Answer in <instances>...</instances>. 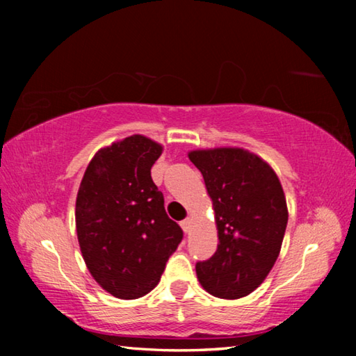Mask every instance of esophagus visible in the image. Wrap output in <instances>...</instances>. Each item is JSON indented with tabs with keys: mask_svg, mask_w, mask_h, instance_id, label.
<instances>
[{
	"mask_svg": "<svg viewBox=\"0 0 356 356\" xmlns=\"http://www.w3.org/2000/svg\"><path fill=\"white\" fill-rule=\"evenodd\" d=\"M180 226H182L184 232H190V229H191V218L184 220L182 222H180Z\"/></svg>",
	"mask_w": 356,
	"mask_h": 356,
	"instance_id": "esophagus-1",
	"label": "esophagus"
}]
</instances>
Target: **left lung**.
Listing matches in <instances>:
<instances>
[{
  "mask_svg": "<svg viewBox=\"0 0 356 356\" xmlns=\"http://www.w3.org/2000/svg\"><path fill=\"white\" fill-rule=\"evenodd\" d=\"M212 200L218 248L196 264L204 291L218 298L246 297L262 284L280 256L289 210L267 161L242 147L190 150Z\"/></svg>",
  "mask_w": 356,
  "mask_h": 356,
  "instance_id": "left-lung-1",
  "label": "left lung"
}]
</instances>
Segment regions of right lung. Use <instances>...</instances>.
Instances as JSON below:
<instances>
[{"label":"right lung","instance_id":"right-lung-1","mask_svg":"<svg viewBox=\"0 0 356 356\" xmlns=\"http://www.w3.org/2000/svg\"><path fill=\"white\" fill-rule=\"evenodd\" d=\"M163 146L131 135L99 149L76 193L75 225L84 264L97 284L120 300L144 297L159 284L182 240L165 212L150 168Z\"/></svg>","mask_w":356,"mask_h":356}]
</instances>
